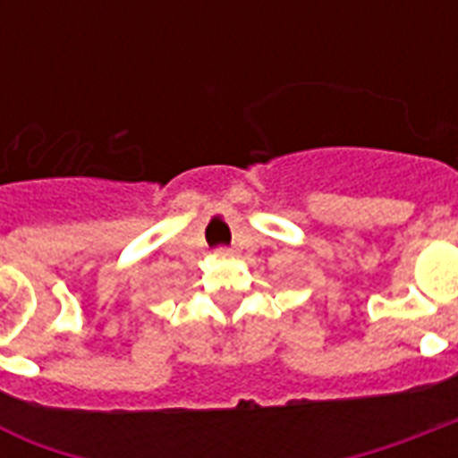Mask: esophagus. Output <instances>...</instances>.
Returning a JSON list of instances; mask_svg holds the SVG:
<instances>
[{
  "mask_svg": "<svg viewBox=\"0 0 458 458\" xmlns=\"http://www.w3.org/2000/svg\"><path fill=\"white\" fill-rule=\"evenodd\" d=\"M216 257H218V259H230V257H235V251L228 250V247H218V250H216Z\"/></svg>",
  "mask_w": 458,
  "mask_h": 458,
  "instance_id": "1",
  "label": "esophagus"
}]
</instances>
